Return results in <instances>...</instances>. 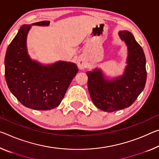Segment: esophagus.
Here are the masks:
<instances>
[{
    "instance_id": "34e87169",
    "label": "esophagus",
    "mask_w": 159,
    "mask_h": 159,
    "mask_svg": "<svg viewBox=\"0 0 159 159\" xmlns=\"http://www.w3.org/2000/svg\"><path fill=\"white\" fill-rule=\"evenodd\" d=\"M77 66L80 69H84L85 67V62L82 58H79V59L77 60Z\"/></svg>"
}]
</instances>
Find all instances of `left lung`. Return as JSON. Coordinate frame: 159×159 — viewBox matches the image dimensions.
I'll return each instance as SVG.
<instances>
[{"label":"left lung","instance_id":"obj_1","mask_svg":"<svg viewBox=\"0 0 159 159\" xmlns=\"http://www.w3.org/2000/svg\"><path fill=\"white\" fill-rule=\"evenodd\" d=\"M128 48L127 66L122 76L107 80L101 70L88 71V89L93 102L105 112L129 107L144 89L147 80L146 58L143 49L128 31L119 32Z\"/></svg>","mask_w":159,"mask_h":159}]
</instances>
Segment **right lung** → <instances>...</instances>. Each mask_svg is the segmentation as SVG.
<instances>
[{"mask_svg": "<svg viewBox=\"0 0 159 159\" xmlns=\"http://www.w3.org/2000/svg\"><path fill=\"white\" fill-rule=\"evenodd\" d=\"M49 21L33 25L47 26ZM31 27L24 25L7 47L5 57V77L10 90L24 106L37 110L57 107L79 71L76 64L59 61L42 66L27 54L26 38Z\"/></svg>", "mask_w": 159, "mask_h": 159, "instance_id": "add662e5", "label": "right lung"}]
</instances>
